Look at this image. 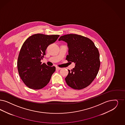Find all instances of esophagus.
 <instances>
[{
	"label": "esophagus",
	"instance_id": "obj_1",
	"mask_svg": "<svg viewBox=\"0 0 125 125\" xmlns=\"http://www.w3.org/2000/svg\"><path fill=\"white\" fill-rule=\"evenodd\" d=\"M62 68H59V67H56V70H60V69H61Z\"/></svg>",
	"mask_w": 125,
	"mask_h": 125
}]
</instances>
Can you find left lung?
Segmentation results:
<instances>
[{"label": "left lung", "instance_id": "left-lung-1", "mask_svg": "<svg viewBox=\"0 0 125 125\" xmlns=\"http://www.w3.org/2000/svg\"><path fill=\"white\" fill-rule=\"evenodd\" d=\"M58 40L67 43L66 59L75 64L65 78L67 85L75 89L88 87L96 77L100 66L99 52L94 43L87 37L73 34L62 36Z\"/></svg>", "mask_w": 125, "mask_h": 125}]
</instances>
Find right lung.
Returning <instances> with one entry per match:
<instances>
[{"label":"right lung","mask_w":125,"mask_h":125,"mask_svg":"<svg viewBox=\"0 0 125 125\" xmlns=\"http://www.w3.org/2000/svg\"><path fill=\"white\" fill-rule=\"evenodd\" d=\"M58 35L36 34L24 42L19 54L17 66L19 74L28 88L40 89L49 83L56 67H50L41 60L47 47L57 39Z\"/></svg>","instance_id":"1"}]
</instances>
